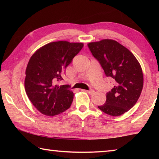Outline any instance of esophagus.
Segmentation results:
<instances>
[{
    "mask_svg": "<svg viewBox=\"0 0 159 159\" xmlns=\"http://www.w3.org/2000/svg\"><path fill=\"white\" fill-rule=\"evenodd\" d=\"M83 91H85V92L88 93V94H90V95H93L95 93V90H82Z\"/></svg>",
    "mask_w": 159,
    "mask_h": 159,
    "instance_id": "esophagus-1",
    "label": "esophagus"
}]
</instances>
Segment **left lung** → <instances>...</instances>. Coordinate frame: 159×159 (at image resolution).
<instances>
[{
  "instance_id": "obj_1",
  "label": "left lung",
  "mask_w": 159,
  "mask_h": 159,
  "mask_svg": "<svg viewBox=\"0 0 159 159\" xmlns=\"http://www.w3.org/2000/svg\"><path fill=\"white\" fill-rule=\"evenodd\" d=\"M107 77L115 80L107 93L106 102L98 106L101 111L118 116L134 107L143 88V74L139 61L130 50L117 41L104 39L88 44Z\"/></svg>"
}]
</instances>
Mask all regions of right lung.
<instances>
[{
  "instance_id": "right-lung-1",
  "label": "right lung",
  "mask_w": 159,
  "mask_h": 159,
  "mask_svg": "<svg viewBox=\"0 0 159 159\" xmlns=\"http://www.w3.org/2000/svg\"><path fill=\"white\" fill-rule=\"evenodd\" d=\"M83 47L82 43L61 41L40 48L29 60L26 69V93L34 106L48 116L68 109L74 93L68 85L57 83L63 79L65 69Z\"/></svg>"
}]
</instances>
